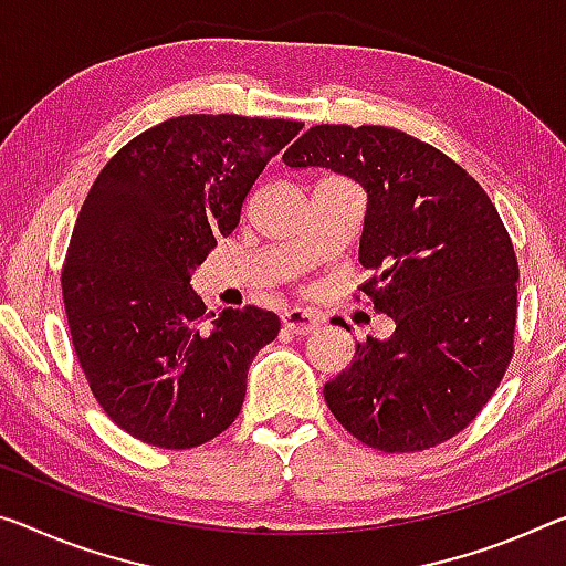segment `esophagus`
Returning a JSON list of instances; mask_svg holds the SVG:
<instances>
[{
  "instance_id": "1",
  "label": "esophagus",
  "mask_w": 566,
  "mask_h": 566,
  "mask_svg": "<svg viewBox=\"0 0 566 566\" xmlns=\"http://www.w3.org/2000/svg\"><path fill=\"white\" fill-rule=\"evenodd\" d=\"M284 327L292 332V335H310V332H315L319 327L317 317L312 315L307 310H290L282 315Z\"/></svg>"
}]
</instances>
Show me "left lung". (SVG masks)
<instances>
[{"label":"left lung","instance_id":"obj_1","mask_svg":"<svg viewBox=\"0 0 566 566\" xmlns=\"http://www.w3.org/2000/svg\"><path fill=\"white\" fill-rule=\"evenodd\" d=\"M282 160L322 166L367 191L360 284L396 319L325 385L332 416L385 453L428 451L479 416L514 355L518 262L476 178L385 125H315Z\"/></svg>","mask_w":566,"mask_h":566}]
</instances>
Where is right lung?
<instances>
[{
    "instance_id": "1",
    "label": "right lung",
    "mask_w": 566,
    "mask_h": 566,
    "mask_svg": "<svg viewBox=\"0 0 566 566\" xmlns=\"http://www.w3.org/2000/svg\"><path fill=\"white\" fill-rule=\"evenodd\" d=\"M304 128L284 118L181 115L107 160L62 266L70 337L107 418L168 451L203 446L239 416L274 312H206L191 272L237 229L269 158Z\"/></svg>"
}]
</instances>
